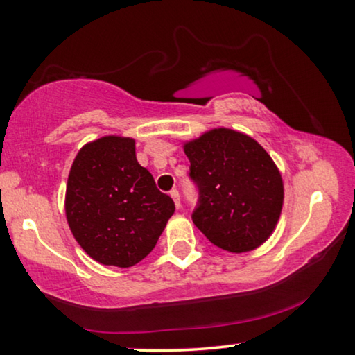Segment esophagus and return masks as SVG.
Masks as SVG:
<instances>
[{
	"instance_id": "obj_1",
	"label": "esophagus",
	"mask_w": 355,
	"mask_h": 355,
	"mask_svg": "<svg viewBox=\"0 0 355 355\" xmlns=\"http://www.w3.org/2000/svg\"><path fill=\"white\" fill-rule=\"evenodd\" d=\"M171 196H172L173 202H175L177 207H180V205H182V199H180V193H178V189H177V188L171 189Z\"/></svg>"
}]
</instances>
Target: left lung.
<instances>
[{
	"label": "left lung",
	"mask_w": 355,
	"mask_h": 355,
	"mask_svg": "<svg viewBox=\"0 0 355 355\" xmlns=\"http://www.w3.org/2000/svg\"><path fill=\"white\" fill-rule=\"evenodd\" d=\"M189 180L198 189L193 223L232 253L250 252L271 236L284 184L271 156L241 132L214 129L184 145Z\"/></svg>",
	"instance_id": "8db88e82"
}]
</instances>
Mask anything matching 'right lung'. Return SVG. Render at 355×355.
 Instances as JSON below:
<instances>
[{"mask_svg":"<svg viewBox=\"0 0 355 355\" xmlns=\"http://www.w3.org/2000/svg\"><path fill=\"white\" fill-rule=\"evenodd\" d=\"M65 210L87 255L130 268L155 248L175 204L137 162L135 141L110 135L79 150L68 175Z\"/></svg>","mask_w":355,"mask_h":355,"instance_id":"obj_1","label":"right lung"}]
</instances>
